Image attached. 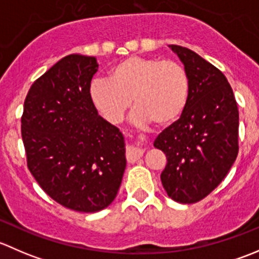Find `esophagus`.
<instances>
[{"mask_svg":"<svg viewBox=\"0 0 259 259\" xmlns=\"http://www.w3.org/2000/svg\"><path fill=\"white\" fill-rule=\"evenodd\" d=\"M144 154V150L139 148H135V146H129L126 150V159L129 163H134L138 159H140Z\"/></svg>","mask_w":259,"mask_h":259,"instance_id":"34e87169","label":"esophagus"}]
</instances>
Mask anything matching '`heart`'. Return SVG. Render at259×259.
<instances>
[{
  "label": "heart",
  "instance_id": "1",
  "mask_svg": "<svg viewBox=\"0 0 259 259\" xmlns=\"http://www.w3.org/2000/svg\"><path fill=\"white\" fill-rule=\"evenodd\" d=\"M108 79L91 82L90 98L110 122L124 117L133 99L138 121L169 126L179 119L189 99L188 72L174 60L126 57L109 70Z\"/></svg>",
  "mask_w": 259,
  "mask_h": 259
}]
</instances>
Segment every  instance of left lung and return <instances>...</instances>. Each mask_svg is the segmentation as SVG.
I'll use <instances>...</instances> for the list:
<instances>
[{
    "instance_id": "8db88e82",
    "label": "left lung",
    "mask_w": 259,
    "mask_h": 259,
    "mask_svg": "<svg viewBox=\"0 0 259 259\" xmlns=\"http://www.w3.org/2000/svg\"><path fill=\"white\" fill-rule=\"evenodd\" d=\"M169 48L188 72L189 99L179 119L156 137L154 146L168 161L160 176L166 194L192 204L213 192L236 161L239 113L223 72L192 50Z\"/></svg>"
}]
</instances>
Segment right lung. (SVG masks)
<instances>
[{"label": "right lung", "mask_w": 259, "mask_h": 259, "mask_svg": "<svg viewBox=\"0 0 259 259\" xmlns=\"http://www.w3.org/2000/svg\"><path fill=\"white\" fill-rule=\"evenodd\" d=\"M98 69L93 56H65L32 83L21 117L33 178L55 202L83 213L111 204L126 168L124 137L91 101Z\"/></svg>", "instance_id": "1"}]
</instances>
